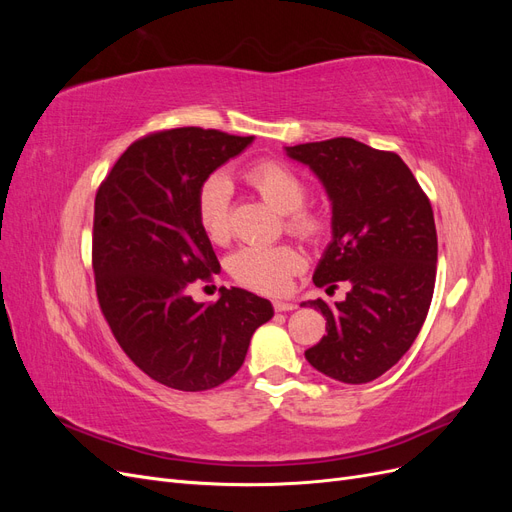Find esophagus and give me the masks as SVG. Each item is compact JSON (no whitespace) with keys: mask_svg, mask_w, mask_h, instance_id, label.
<instances>
[{"mask_svg":"<svg viewBox=\"0 0 512 512\" xmlns=\"http://www.w3.org/2000/svg\"><path fill=\"white\" fill-rule=\"evenodd\" d=\"M273 307H275V312H292V309H297V303L277 299V301H273Z\"/></svg>","mask_w":512,"mask_h":512,"instance_id":"1","label":"esophagus"}]
</instances>
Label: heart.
<instances>
[{
	"mask_svg": "<svg viewBox=\"0 0 512 512\" xmlns=\"http://www.w3.org/2000/svg\"><path fill=\"white\" fill-rule=\"evenodd\" d=\"M245 181L277 213L286 215V228L301 239H314L320 232L316 215L303 211L307 190L303 181L277 162H260L245 173ZM228 181L224 175H211L203 181L196 198L198 224L209 241L224 243L228 226ZM303 256L290 245H243L228 258V271L235 280L258 292H282L290 273L301 267Z\"/></svg>",
	"mask_w": 512,
	"mask_h": 512,
	"instance_id": "heart-1",
	"label": "heart"
}]
</instances>
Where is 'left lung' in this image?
<instances>
[{"mask_svg":"<svg viewBox=\"0 0 512 512\" xmlns=\"http://www.w3.org/2000/svg\"><path fill=\"white\" fill-rule=\"evenodd\" d=\"M320 179L331 200L333 239L314 284L344 301H307L327 335L305 350L309 365L346 384L380 378L404 356L427 318L436 284L438 237L429 198L397 153L354 138L286 147Z\"/></svg>","mask_w":512,"mask_h":512,"instance_id":"left-lung-1","label":"left lung"}]
</instances>
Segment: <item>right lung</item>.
<instances>
[{
	"mask_svg": "<svg viewBox=\"0 0 512 512\" xmlns=\"http://www.w3.org/2000/svg\"><path fill=\"white\" fill-rule=\"evenodd\" d=\"M254 136L175 128L138 138L106 175L94 209L100 309L117 344L149 378L177 391L215 389L239 371L273 305L243 288L196 303L188 286L220 269L196 198L215 168Z\"/></svg>",
	"mask_w": 512,
	"mask_h": 512,
	"instance_id": "1",
	"label": "right lung"
}]
</instances>
